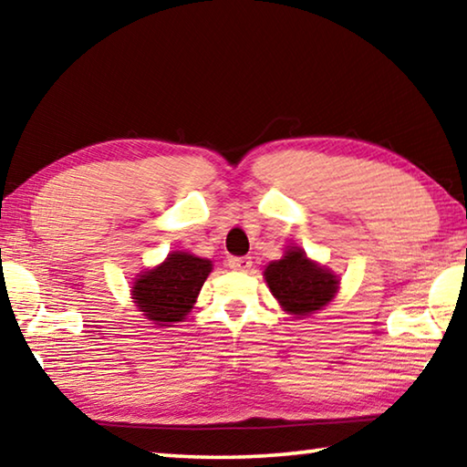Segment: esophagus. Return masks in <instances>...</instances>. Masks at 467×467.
<instances>
[{"label": "esophagus", "instance_id": "1", "mask_svg": "<svg viewBox=\"0 0 467 467\" xmlns=\"http://www.w3.org/2000/svg\"><path fill=\"white\" fill-rule=\"evenodd\" d=\"M251 257H231L228 259V267L234 272H249L251 270Z\"/></svg>", "mask_w": 467, "mask_h": 467}]
</instances>
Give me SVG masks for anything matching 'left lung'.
Returning <instances> with one entry per match:
<instances>
[{
	"label": "left lung",
	"mask_w": 467,
	"mask_h": 467,
	"mask_svg": "<svg viewBox=\"0 0 467 467\" xmlns=\"http://www.w3.org/2000/svg\"><path fill=\"white\" fill-rule=\"evenodd\" d=\"M264 275L272 295L290 315H311L323 309L339 288L337 275L311 262L300 247H290L282 259L265 267Z\"/></svg>",
	"instance_id": "obj_1"
}]
</instances>
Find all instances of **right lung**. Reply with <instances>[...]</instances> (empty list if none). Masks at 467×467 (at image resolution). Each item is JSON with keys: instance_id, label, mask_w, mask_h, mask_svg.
<instances>
[{"instance_id": "add662e5", "label": "right lung", "mask_w": 467, "mask_h": 467, "mask_svg": "<svg viewBox=\"0 0 467 467\" xmlns=\"http://www.w3.org/2000/svg\"><path fill=\"white\" fill-rule=\"evenodd\" d=\"M210 272V259L172 251L161 265L138 275L131 286V298L141 315L156 326L183 321L193 309Z\"/></svg>"}]
</instances>
